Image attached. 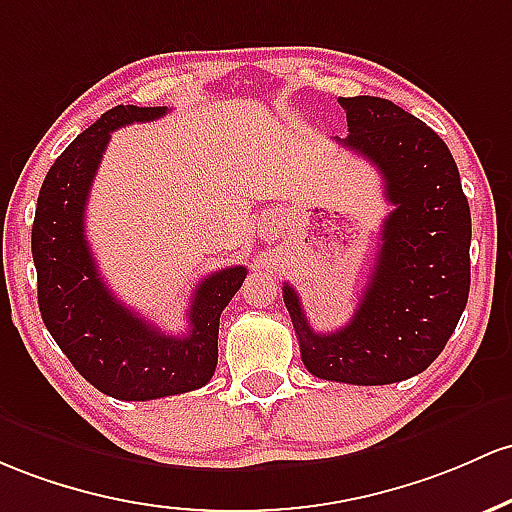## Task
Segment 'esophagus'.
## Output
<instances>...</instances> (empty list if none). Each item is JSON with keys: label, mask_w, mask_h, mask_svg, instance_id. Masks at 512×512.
I'll return each instance as SVG.
<instances>
[{"label": "esophagus", "mask_w": 512, "mask_h": 512, "mask_svg": "<svg viewBox=\"0 0 512 512\" xmlns=\"http://www.w3.org/2000/svg\"><path fill=\"white\" fill-rule=\"evenodd\" d=\"M277 230H279V218L277 216H272V213H269V216L262 218V223H260L262 238H274V235H277Z\"/></svg>", "instance_id": "34e87169"}]
</instances>
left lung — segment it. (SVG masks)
<instances>
[{"mask_svg": "<svg viewBox=\"0 0 512 512\" xmlns=\"http://www.w3.org/2000/svg\"><path fill=\"white\" fill-rule=\"evenodd\" d=\"M338 101L350 128L340 143L381 172L393 211L384 218L350 323L316 333L289 284L284 303L313 376L355 386L396 384L425 372L462 318L471 282L469 201L457 162L430 126L389 99Z\"/></svg>", "mask_w": 512, "mask_h": 512, "instance_id": "obj_1", "label": "left lung"}]
</instances>
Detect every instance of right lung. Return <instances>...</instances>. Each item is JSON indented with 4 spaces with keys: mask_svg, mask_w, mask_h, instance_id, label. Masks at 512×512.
<instances>
[{
    "mask_svg": "<svg viewBox=\"0 0 512 512\" xmlns=\"http://www.w3.org/2000/svg\"><path fill=\"white\" fill-rule=\"evenodd\" d=\"M165 106H114L53 162L31 230L38 308L48 333L94 389L119 401H153L201 389L218 362V320L245 267L201 279L189 306V330L165 335L126 308L101 279L84 238V209L111 131L165 116Z\"/></svg>",
    "mask_w": 512,
    "mask_h": 512,
    "instance_id": "1",
    "label": "right lung"
}]
</instances>
